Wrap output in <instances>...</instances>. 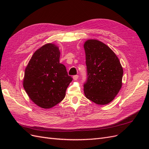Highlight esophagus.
Returning a JSON list of instances; mask_svg holds the SVG:
<instances>
[{
    "label": "esophagus",
    "mask_w": 149,
    "mask_h": 149,
    "mask_svg": "<svg viewBox=\"0 0 149 149\" xmlns=\"http://www.w3.org/2000/svg\"><path fill=\"white\" fill-rule=\"evenodd\" d=\"M78 75H74V76H73V79L74 80V81H76V80H77L78 79Z\"/></svg>",
    "instance_id": "obj_1"
}]
</instances>
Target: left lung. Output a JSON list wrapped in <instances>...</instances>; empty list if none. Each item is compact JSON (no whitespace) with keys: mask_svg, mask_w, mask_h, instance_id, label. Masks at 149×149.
<instances>
[{"mask_svg":"<svg viewBox=\"0 0 149 149\" xmlns=\"http://www.w3.org/2000/svg\"><path fill=\"white\" fill-rule=\"evenodd\" d=\"M84 48L87 68L85 96L97 104H107L121 88L123 67L114 52L100 41L88 40Z\"/></svg>","mask_w":149,"mask_h":149,"instance_id":"8db88e82","label":"left lung"}]
</instances>
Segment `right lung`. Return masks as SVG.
I'll return each instance as SVG.
<instances>
[{"label":"right lung","mask_w":149,"mask_h":149,"mask_svg":"<svg viewBox=\"0 0 149 149\" xmlns=\"http://www.w3.org/2000/svg\"><path fill=\"white\" fill-rule=\"evenodd\" d=\"M60 52L55 44L37 49L26 67L23 86L35 104L44 109L55 106L63 100L73 78L60 63Z\"/></svg>","instance_id":"1"}]
</instances>
